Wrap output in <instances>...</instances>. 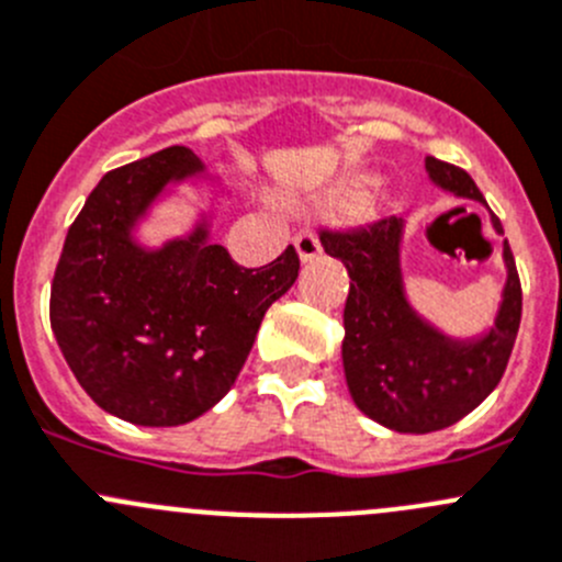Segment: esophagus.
Returning <instances> with one entry per match:
<instances>
[{
    "instance_id": "obj_1",
    "label": "esophagus",
    "mask_w": 562,
    "mask_h": 562,
    "mask_svg": "<svg viewBox=\"0 0 562 562\" xmlns=\"http://www.w3.org/2000/svg\"><path fill=\"white\" fill-rule=\"evenodd\" d=\"M293 247H296L299 260H302V263H307V260H313L315 255H321V241L318 236H315V231H310V227H304V231L293 238Z\"/></svg>"
}]
</instances>
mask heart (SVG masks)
Wrapping results in <instances>:
<instances>
[{
	"label": "heart",
	"instance_id": "b5f03b06",
	"mask_svg": "<svg viewBox=\"0 0 562 562\" xmlns=\"http://www.w3.org/2000/svg\"><path fill=\"white\" fill-rule=\"evenodd\" d=\"M348 192H351V194H353V192H357V189H353V187H351V189H348Z\"/></svg>",
	"mask_w": 562,
	"mask_h": 562
}]
</instances>
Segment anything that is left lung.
Here are the masks:
<instances>
[{
    "mask_svg": "<svg viewBox=\"0 0 562 562\" xmlns=\"http://www.w3.org/2000/svg\"><path fill=\"white\" fill-rule=\"evenodd\" d=\"M437 187L486 205L461 167L426 159ZM494 231L503 233L492 214ZM403 220L384 216L353 231H321L326 255L351 277L342 310V370L359 412L397 434H431L481 406L499 384L521 321V282L514 252L503 244L508 280L494 326L477 340H453L419 318L403 293Z\"/></svg>",
    "mask_w": 562,
    "mask_h": 562,
    "instance_id": "8db88e82",
    "label": "left lung"
}]
</instances>
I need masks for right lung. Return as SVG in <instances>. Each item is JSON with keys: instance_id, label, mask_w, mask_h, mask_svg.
Wrapping results in <instances>:
<instances>
[{"instance_id": "obj_1", "label": "right lung", "mask_w": 562, "mask_h": 562, "mask_svg": "<svg viewBox=\"0 0 562 562\" xmlns=\"http://www.w3.org/2000/svg\"><path fill=\"white\" fill-rule=\"evenodd\" d=\"M189 148H165L106 172L65 236L52 280V331L87 395L134 426H183L241 373L266 310L296 282L288 247L244 269L205 220L148 249L136 222L170 183L203 176Z\"/></svg>"}]
</instances>
